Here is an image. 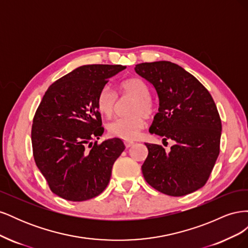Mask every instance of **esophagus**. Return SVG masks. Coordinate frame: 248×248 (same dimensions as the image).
I'll return each instance as SVG.
<instances>
[{"instance_id": "1", "label": "esophagus", "mask_w": 248, "mask_h": 248, "mask_svg": "<svg viewBox=\"0 0 248 248\" xmlns=\"http://www.w3.org/2000/svg\"><path fill=\"white\" fill-rule=\"evenodd\" d=\"M134 145V141H131V140H125V146L126 148H130Z\"/></svg>"}]
</instances>
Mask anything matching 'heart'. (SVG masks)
<instances>
[{
	"instance_id": "obj_1",
	"label": "heart",
	"mask_w": 248,
	"mask_h": 248,
	"mask_svg": "<svg viewBox=\"0 0 248 248\" xmlns=\"http://www.w3.org/2000/svg\"><path fill=\"white\" fill-rule=\"evenodd\" d=\"M122 91L136 97L132 104L131 117H120L108 124V131L114 137L127 140H136L140 131L145 127V119L142 115L149 117L152 115L154 106L150 97V90L145 80L139 78H132L122 82ZM115 94L110 87L102 88L97 97V108L101 114L109 117L115 108Z\"/></svg>"
}]
</instances>
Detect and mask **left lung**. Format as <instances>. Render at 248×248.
<instances>
[{"label":"left lung","instance_id":"obj_1","mask_svg":"<svg viewBox=\"0 0 248 248\" xmlns=\"http://www.w3.org/2000/svg\"><path fill=\"white\" fill-rule=\"evenodd\" d=\"M134 70L154 87L158 97V112L149 132L162 137L163 141H174L170 152L146 142L149 153L141 166L145 180L171 197L200 189L219 154L221 121L212 96L175 63H141Z\"/></svg>","mask_w":248,"mask_h":248}]
</instances>
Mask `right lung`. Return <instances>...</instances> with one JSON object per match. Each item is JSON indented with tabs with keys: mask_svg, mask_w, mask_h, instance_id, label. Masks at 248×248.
<instances>
[{
	"mask_svg": "<svg viewBox=\"0 0 248 248\" xmlns=\"http://www.w3.org/2000/svg\"><path fill=\"white\" fill-rule=\"evenodd\" d=\"M122 65H84L52 84L44 94L33 120V155L50 190L60 198L82 202L108 186L114 162L124 142L103 133L97 97Z\"/></svg>",
	"mask_w": 248,
	"mask_h": 248,
	"instance_id": "obj_1",
	"label": "right lung"
}]
</instances>
